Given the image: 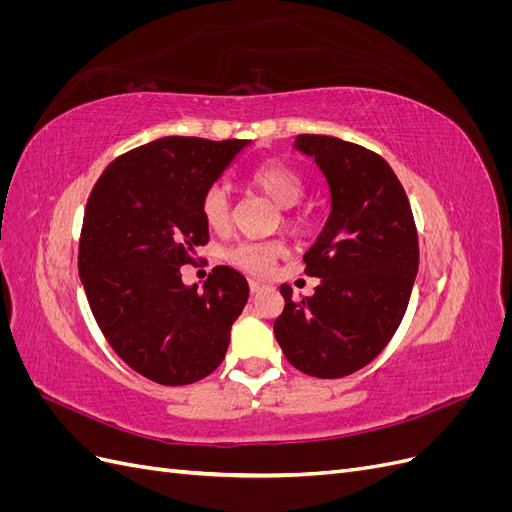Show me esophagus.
Wrapping results in <instances>:
<instances>
[{"label":"esophagus","mask_w":512,"mask_h":512,"mask_svg":"<svg viewBox=\"0 0 512 512\" xmlns=\"http://www.w3.org/2000/svg\"><path fill=\"white\" fill-rule=\"evenodd\" d=\"M262 288H267V284H262V282H258V280H250V290H252V292H260Z\"/></svg>","instance_id":"34e87169"}]
</instances>
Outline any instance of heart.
Wrapping results in <instances>:
<instances>
[{
    "label": "heart",
    "instance_id": "1",
    "mask_svg": "<svg viewBox=\"0 0 512 512\" xmlns=\"http://www.w3.org/2000/svg\"><path fill=\"white\" fill-rule=\"evenodd\" d=\"M247 185L267 196L271 203L282 209V220L288 228L301 230L305 226V218L301 213L292 211V205H297L303 196V179L297 170L290 168L284 162H260L250 168L245 177ZM200 213L207 226L215 232H226L232 222V207L230 198L222 185H211L200 200ZM288 254L284 241H239L228 247L224 258L232 267H237L245 273L267 275L280 258Z\"/></svg>",
    "mask_w": 512,
    "mask_h": 512
}]
</instances>
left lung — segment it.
Segmentation results:
<instances>
[{"label": "left lung", "mask_w": 512, "mask_h": 512, "mask_svg": "<svg viewBox=\"0 0 512 512\" xmlns=\"http://www.w3.org/2000/svg\"><path fill=\"white\" fill-rule=\"evenodd\" d=\"M294 145L327 177L331 213L303 256L320 284L299 299L280 286L286 305L273 333L303 374L344 378L376 359L406 314L418 271L416 224L404 185L378 153L324 134H299Z\"/></svg>", "instance_id": "1"}]
</instances>
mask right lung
Listing matches in <instances>:
<instances>
[{"mask_svg": "<svg viewBox=\"0 0 512 512\" xmlns=\"http://www.w3.org/2000/svg\"><path fill=\"white\" fill-rule=\"evenodd\" d=\"M245 145L158 138L108 164L87 198L79 275L91 314L119 359L158 384H192L218 369L247 303L250 286L226 265L203 290L181 282V267L209 243L200 200Z\"/></svg>", "mask_w": 512, "mask_h": 512, "instance_id": "1", "label": "right lung"}]
</instances>
